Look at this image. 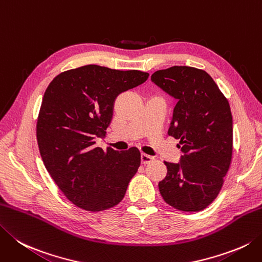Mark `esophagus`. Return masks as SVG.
<instances>
[{"label": "esophagus", "instance_id": "esophagus-1", "mask_svg": "<svg viewBox=\"0 0 262 262\" xmlns=\"http://www.w3.org/2000/svg\"><path fill=\"white\" fill-rule=\"evenodd\" d=\"M152 160H153L152 157L147 156V155H143V153L141 155V162H142V165H147V163H150Z\"/></svg>", "mask_w": 262, "mask_h": 262}]
</instances>
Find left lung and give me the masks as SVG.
<instances>
[{"instance_id":"obj_1","label":"left lung","mask_w":262,"mask_h":262,"mask_svg":"<svg viewBox=\"0 0 262 262\" xmlns=\"http://www.w3.org/2000/svg\"><path fill=\"white\" fill-rule=\"evenodd\" d=\"M151 80L177 103L168 135L179 140V162H167L159 183L163 200L182 211H200L222 189L232 161L233 118L229 103L208 73L186 66L158 70Z\"/></svg>"}]
</instances>
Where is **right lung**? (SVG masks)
Instances as JSON below:
<instances>
[{
	"label": "right lung",
	"instance_id": "right-lung-1",
	"mask_svg": "<svg viewBox=\"0 0 262 262\" xmlns=\"http://www.w3.org/2000/svg\"><path fill=\"white\" fill-rule=\"evenodd\" d=\"M148 78L140 70L89 64L61 73L46 89L36 135L46 170L69 201L102 211L124 199L141 165L136 147H96L109 126L116 97Z\"/></svg>",
	"mask_w": 262,
	"mask_h": 262
}]
</instances>
